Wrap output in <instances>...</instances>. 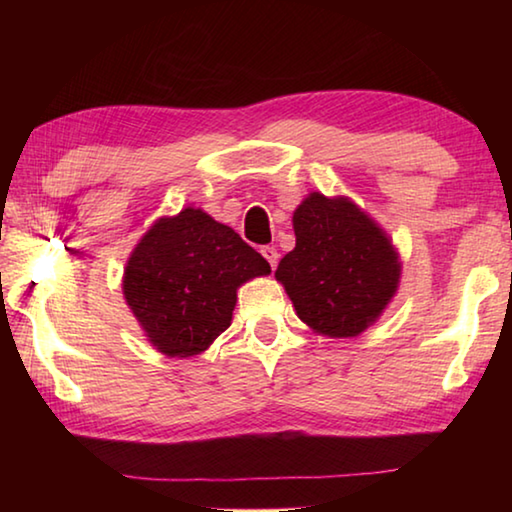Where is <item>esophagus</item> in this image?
I'll return each instance as SVG.
<instances>
[{
  "label": "esophagus",
  "instance_id": "esophagus-1",
  "mask_svg": "<svg viewBox=\"0 0 512 512\" xmlns=\"http://www.w3.org/2000/svg\"><path fill=\"white\" fill-rule=\"evenodd\" d=\"M262 255H264L266 262L271 264V268L277 266V259H280V253H277L275 246H264V248H262Z\"/></svg>",
  "mask_w": 512,
  "mask_h": 512
}]
</instances>
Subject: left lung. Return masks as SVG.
I'll use <instances>...</instances> for the list:
<instances>
[{
	"label": "left lung",
	"instance_id": "1",
	"mask_svg": "<svg viewBox=\"0 0 512 512\" xmlns=\"http://www.w3.org/2000/svg\"><path fill=\"white\" fill-rule=\"evenodd\" d=\"M296 248L275 277L316 334L352 339L393 300L402 264L391 239L348 196L311 192L293 212Z\"/></svg>",
	"mask_w": 512,
	"mask_h": 512
}]
</instances>
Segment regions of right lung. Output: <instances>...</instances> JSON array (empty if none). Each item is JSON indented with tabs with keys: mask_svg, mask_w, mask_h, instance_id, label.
<instances>
[{
	"mask_svg": "<svg viewBox=\"0 0 512 512\" xmlns=\"http://www.w3.org/2000/svg\"><path fill=\"white\" fill-rule=\"evenodd\" d=\"M271 273L235 230L196 207L155 221L128 257L124 298L167 357H194L230 327L237 289Z\"/></svg>",
	"mask_w": 512,
	"mask_h": 512,
	"instance_id": "obj_1",
	"label": "right lung"
}]
</instances>
